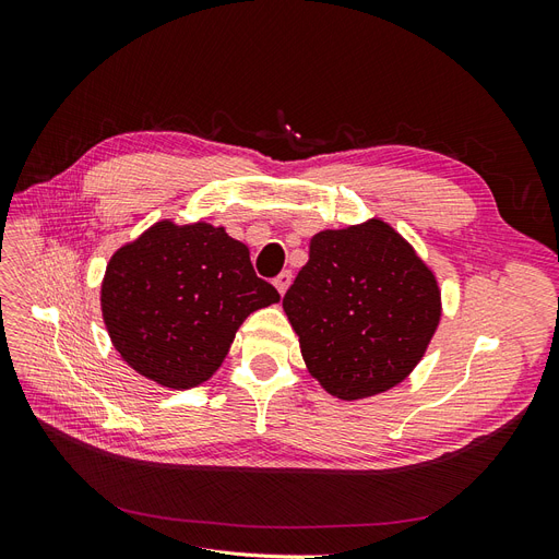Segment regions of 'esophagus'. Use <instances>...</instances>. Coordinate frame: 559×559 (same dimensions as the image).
<instances>
[{"label":"esophagus","instance_id":"obj_1","mask_svg":"<svg viewBox=\"0 0 559 559\" xmlns=\"http://www.w3.org/2000/svg\"><path fill=\"white\" fill-rule=\"evenodd\" d=\"M292 270H282V273L273 280V284L277 286V292L284 296L286 294V289H289V286H292Z\"/></svg>","mask_w":559,"mask_h":559}]
</instances>
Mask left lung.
<instances>
[{
  "instance_id": "1",
  "label": "left lung",
  "mask_w": 559,
  "mask_h": 559,
  "mask_svg": "<svg viewBox=\"0 0 559 559\" xmlns=\"http://www.w3.org/2000/svg\"><path fill=\"white\" fill-rule=\"evenodd\" d=\"M310 373L357 401L408 378L441 319V292L415 249L380 218L321 230L284 294Z\"/></svg>"
}]
</instances>
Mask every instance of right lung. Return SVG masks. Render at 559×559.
Here are the masks:
<instances>
[{
	"label": "right lung",
	"instance_id": "add662e5",
	"mask_svg": "<svg viewBox=\"0 0 559 559\" xmlns=\"http://www.w3.org/2000/svg\"><path fill=\"white\" fill-rule=\"evenodd\" d=\"M280 294L257 277L247 245L210 224L158 222L118 249L103 282V317L140 376L191 389L222 366L235 331Z\"/></svg>",
	"mask_w": 559,
	"mask_h": 559
}]
</instances>
